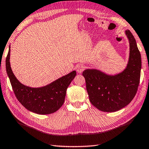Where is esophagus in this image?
<instances>
[{
  "instance_id": "esophagus-1",
  "label": "esophagus",
  "mask_w": 149,
  "mask_h": 149,
  "mask_svg": "<svg viewBox=\"0 0 149 149\" xmlns=\"http://www.w3.org/2000/svg\"><path fill=\"white\" fill-rule=\"evenodd\" d=\"M76 70L77 73L81 74L85 70V65L84 64H78L76 66Z\"/></svg>"
}]
</instances>
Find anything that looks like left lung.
<instances>
[{"mask_svg": "<svg viewBox=\"0 0 149 149\" xmlns=\"http://www.w3.org/2000/svg\"><path fill=\"white\" fill-rule=\"evenodd\" d=\"M130 42V56L125 69L114 75L96 69L83 72L91 104L102 112H114L129 104L136 95L139 84L141 57L135 39L125 30Z\"/></svg>", "mask_w": 149, "mask_h": 149, "instance_id": "obj_1", "label": "left lung"}]
</instances>
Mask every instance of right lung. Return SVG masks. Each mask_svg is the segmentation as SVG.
I'll return each instance as SVG.
<instances>
[{"mask_svg": "<svg viewBox=\"0 0 149 149\" xmlns=\"http://www.w3.org/2000/svg\"><path fill=\"white\" fill-rule=\"evenodd\" d=\"M10 54L9 47L6 58V69L13 91L19 102L26 109L38 114H49L56 112L64 102L66 90L76 75V72H70L44 87H27L21 84L12 72Z\"/></svg>", "mask_w": 149, "mask_h": 149, "instance_id": "add662e5", "label": "right lung"}]
</instances>
